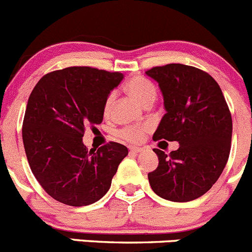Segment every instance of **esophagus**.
Here are the masks:
<instances>
[{"label": "esophagus", "instance_id": "34e87169", "mask_svg": "<svg viewBox=\"0 0 252 252\" xmlns=\"http://www.w3.org/2000/svg\"><path fill=\"white\" fill-rule=\"evenodd\" d=\"M129 150H130L131 153H142L143 148H140V147H129Z\"/></svg>", "mask_w": 252, "mask_h": 252}]
</instances>
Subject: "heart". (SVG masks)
<instances>
[{
  "label": "heart",
  "instance_id": "heart-1",
  "mask_svg": "<svg viewBox=\"0 0 252 252\" xmlns=\"http://www.w3.org/2000/svg\"><path fill=\"white\" fill-rule=\"evenodd\" d=\"M128 93H130L135 99L139 100L142 104L149 105L157 98V89L155 86L149 81V79L144 78V77H133L129 79V82L126 86ZM115 98L114 93L108 94V97L105 98L104 105H103V113L105 117H108L112 109L113 100ZM150 130L149 124H142V126H124L119 130V137L123 140L129 143H139L144 139L145 134Z\"/></svg>",
  "mask_w": 252,
  "mask_h": 252
}]
</instances>
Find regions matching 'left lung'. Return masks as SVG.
I'll use <instances>...</instances> for the list:
<instances>
[{"label":"left lung","mask_w":252,"mask_h":252,"mask_svg":"<svg viewBox=\"0 0 252 252\" xmlns=\"http://www.w3.org/2000/svg\"><path fill=\"white\" fill-rule=\"evenodd\" d=\"M145 74L158 82L166 110L153 139L180 144L169 155L154 149L159 165L148 174L149 184L166 200H195L211 189L226 165L231 113L215 79L199 68L170 63Z\"/></svg>","instance_id":"8db88e82"}]
</instances>
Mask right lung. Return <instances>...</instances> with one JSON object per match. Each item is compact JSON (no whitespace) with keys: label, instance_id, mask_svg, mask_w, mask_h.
I'll list each match as a JSON object with an SVG mask.
<instances>
[{"label":"right lung","instance_id":"obj_1","mask_svg":"<svg viewBox=\"0 0 252 252\" xmlns=\"http://www.w3.org/2000/svg\"><path fill=\"white\" fill-rule=\"evenodd\" d=\"M123 79L119 72L68 67L47 73L28 98L22 139L30 168L44 191L69 206L95 203L109 190L128 149L115 142L88 150L86 126L103 121V105Z\"/></svg>","mask_w":252,"mask_h":252}]
</instances>
